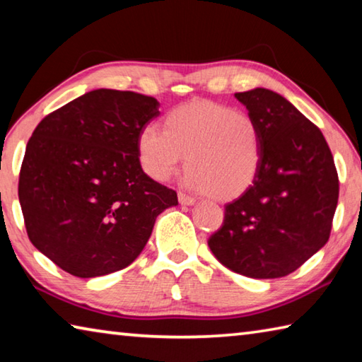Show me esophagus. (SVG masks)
Segmentation results:
<instances>
[{
    "label": "esophagus",
    "instance_id": "34e87169",
    "mask_svg": "<svg viewBox=\"0 0 362 362\" xmlns=\"http://www.w3.org/2000/svg\"><path fill=\"white\" fill-rule=\"evenodd\" d=\"M179 203H180L182 206H193V204L196 203V199L192 198V196H188V194L180 192V193H179Z\"/></svg>",
    "mask_w": 362,
    "mask_h": 362
}]
</instances>
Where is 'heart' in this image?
<instances>
[{
	"label": "heart",
	"instance_id": "b5f03b06",
	"mask_svg": "<svg viewBox=\"0 0 362 362\" xmlns=\"http://www.w3.org/2000/svg\"><path fill=\"white\" fill-rule=\"evenodd\" d=\"M137 155L144 173L166 182L185 161L183 182L216 199H235L252 187L262 166L259 122L244 110L199 100L175 107L163 129L146 124L139 132Z\"/></svg>",
	"mask_w": 362,
	"mask_h": 362
}]
</instances>
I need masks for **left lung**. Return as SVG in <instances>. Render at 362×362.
<instances>
[{"mask_svg":"<svg viewBox=\"0 0 362 362\" xmlns=\"http://www.w3.org/2000/svg\"><path fill=\"white\" fill-rule=\"evenodd\" d=\"M235 97L262 129V166L207 244L231 272L283 278L327 243L339 175L322 132L283 95L255 88Z\"/></svg>","mask_w":362,"mask_h":362,"instance_id":"1","label":"left lung"}]
</instances>
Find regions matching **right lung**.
I'll return each instance as SVG.
<instances>
[{"mask_svg":"<svg viewBox=\"0 0 362 362\" xmlns=\"http://www.w3.org/2000/svg\"><path fill=\"white\" fill-rule=\"evenodd\" d=\"M159 102L95 89L42 119L28 140L19 201L33 246L64 272L95 278L126 268L156 217L179 204L140 166L137 137Z\"/></svg>","mask_w":362,"mask_h":362,"instance_id":"1","label":"right lung"}]
</instances>
